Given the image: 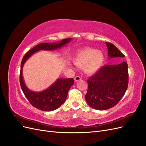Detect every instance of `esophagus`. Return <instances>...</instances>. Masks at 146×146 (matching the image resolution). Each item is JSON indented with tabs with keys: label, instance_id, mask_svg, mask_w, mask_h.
Wrapping results in <instances>:
<instances>
[{
	"label": "esophagus",
	"instance_id": "1",
	"mask_svg": "<svg viewBox=\"0 0 146 146\" xmlns=\"http://www.w3.org/2000/svg\"><path fill=\"white\" fill-rule=\"evenodd\" d=\"M81 79H82V78L80 76H76V77L74 78V80H75V82H77L81 80Z\"/></svg>",
	"mask_w": 146,
	"mask_h": 146
}]
</instances>
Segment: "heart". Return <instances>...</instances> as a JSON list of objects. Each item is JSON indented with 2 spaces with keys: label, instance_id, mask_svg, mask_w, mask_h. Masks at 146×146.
I'll list each match as a JSON object with an SVG mask.
<instances>
[{
  "label": "heart",
  "instance_id": "heart-1",
  "mask_svg": "<svg viewBox=\"0 0 146 146\" xmlns=\"http://www.w3.org/2000/svg\"><path fill=\"white\" fill-rule=\"evenodd\" d=\"M105 55L100 50L90 47L78 51L74 58V62L80 67L85 66V72L89 74L97 72L102 67Z\"/></svg>",
  "mask_w": 146,
  "mask_h": 146
}]
</instances>
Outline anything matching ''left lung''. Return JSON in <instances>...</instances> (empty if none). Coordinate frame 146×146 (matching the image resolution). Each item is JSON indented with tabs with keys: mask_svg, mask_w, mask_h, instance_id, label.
<instances>
[{
	"mask_svg": "<svg viewBox=\"0 0 146 146\" xmlns=\"http://www.w3.org/2000/svg\"><path fill=\"white\" fill-rule=\"evenodd\" d=\"M109 59L124 57L118 48L106 42ZM88 82L86 102L92 108L105 110L114 107L125 94L129 83L128 65L125 61L118 64L104 66Z\"/></svg>",
	"mask_w": 146,
	"mask_h": 146,
	"instance_id": "obj_1",
	"label": "left lung"
}]
</instances>
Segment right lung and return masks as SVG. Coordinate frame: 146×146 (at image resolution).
Segmentation results:
<instances>
[{
	"mask_svg": "<svg viewBox=\"0 0 146 146\" xmlns=\"http://www.w3.org/2000/svg\"><path fill=\"white\" fill-rule=\"evenodd\" d=\"M72 40V38L62 39L60 42L39 44L28 51L24 56L21 64L20 85L25 96L34 107L44 111H53L59 108L67 98L70 88L74 83L73 78H58L46 90L41 92L31 91L26 86L23 76V66L30 57L39 50H54L61 48Z\"/></svg>",
	"mask_w": 146,
	"mask_h": 146,
	"instance_id": "add662e5",
	"label": "right lung"
}]
</instances>
